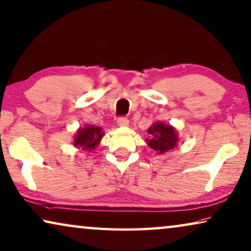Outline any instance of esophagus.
Instances as JSON below:
<instances>
[{
	"mask_svg": "<svg viewBox=\"0 0 251 251\" xmlns=\"http://www.w3.org/2000/svg\"><path fill=\"white\" fill-rule=\"evenodd\" d=\"M117 124L119 126H127V125H128V119H127L125 116H122V117L118 118Z\"/></svg>",
	"mask_w": 251,
	"mask_h": 251,
	"instance_id": "obj_1",
	"label": "esophagus"
}]
</instances>
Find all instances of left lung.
Segmentation results:
<instances>
[{"label": "left lung", "instance_id": "8db88e82", "mask_svg": "<svg viewBox=\"0 0 251 251\" xmlns=\"http://www.w3.org/2000/svg\"><path fill=\"white\" fill-rule=\"evenodd\" d=\"M149 134L151 135V138L147 141L148 144L159 153L173 150L178 142L177 133L174 127L160 122L150 127Z\"/></svg>", "mask_w": 251, "mask_h": 251}]
</instances>
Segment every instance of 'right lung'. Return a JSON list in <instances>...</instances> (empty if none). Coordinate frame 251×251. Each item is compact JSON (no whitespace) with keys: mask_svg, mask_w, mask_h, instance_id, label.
I'll list each match as a JSON object with an SVG mask.
<instances>
[{"mask_svg":"<svg viewBox=\"0 0 251 251\" xmlns=\"http://www.w3.org/2000/svg\"><path fill=\"white\" fill-rule=\"evenodd\" d=\"M103 133L101 132L100 127H95L92 125L85 126L84 128L77 129V135L74 140V145L82 150H90L95 149L101 140Z\"/></svg>","mask_w":251,"mask_h":251,"instance_id":"add662e5","label":"right lung"}]
</instances>
